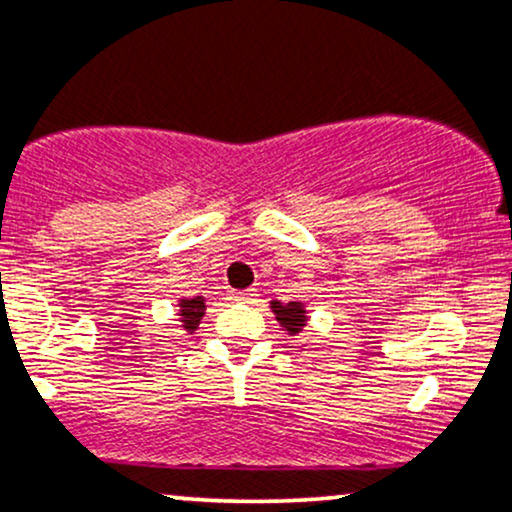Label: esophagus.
Returning <instances> with one entry per match:
<instances>
[{
    "instance_id": "34e87169",
    "label": "esophagus",
    "mask_w": 512,
    "mask_h": 512,
    "mask_svg": "<svg viewBox=\"0 0 512 512\" xmlns=\"http://www.w3.org/2000/svg\"><path fill=\"white\" fill-rule=\"evenodd\" d=\"M255 295H257L255 288H248V291H233L231 298L238 300V303H250V300L255 298Z\"/></svg>"
}]
</instances>
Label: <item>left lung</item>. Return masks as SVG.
Instances as JSON below:
<instances>
[{
  "instance_id": "left-lung-1",
  "label": "left lung",
  "mask_w": 512,
  "mask_h": 512,
  "mask_svg": "<svg viewBox=\"0 0 512 512\" xmlns=\"http://www.w3.org/2000/svg\"><path fill=\"white\" fill-rule=\"evenodd\" d=\"M272 310L276 315V322H279L288 334L295 336L303 331V326L307 322L305 315V305L303 303H272Z\"/></svg>"
}]
</instances>
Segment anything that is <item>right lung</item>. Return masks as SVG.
<instances>
[{"label": "right lung", "instance_id": "1", "mask_svg": "<svg viewBox=\"0 0 512 512\" xmlns=\"http://www.w3.org/2000/svg\"><path fill=\"white\" fill-rule=\"evenodd\" d=\"M178 307H181V312H178V317H181L183 329H186V331H195L197 324H200V319L205 317V300H202V298L181 300V303H178Z\"/></svg>", "mask_w": 512, "mask_h": 512}]
</instances>
